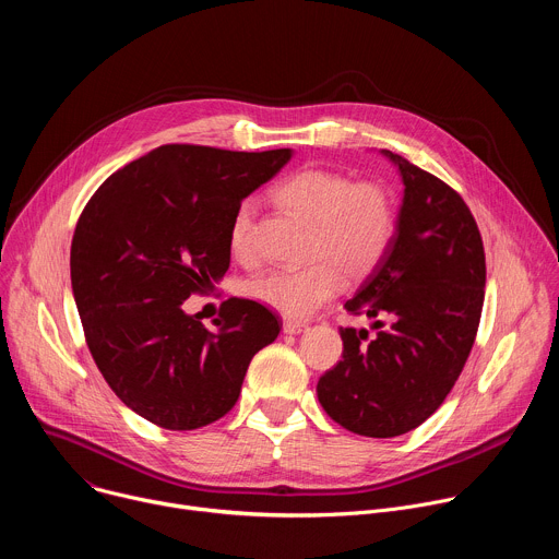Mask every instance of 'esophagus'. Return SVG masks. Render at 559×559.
Wrapping results in <instances>:
<instances>
[{
  "label": "esophagus",
  "mask_w": 559,
  "mask_h": 559,
  "mask_svg": "<svg viewBox=\"0 0 559 559\" xmlns=\"http://www.w3.org/2000/svg\"><path fill=\"white\" fill-rule=\"evenodd\" d=\"M305 330V323H300V321H283V332L285 334H300Z\"/></svg>",
  "instance_id": "1"
}]
</instances>
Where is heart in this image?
Listing matches in <instances>:
<instances>
[{"instance_id":"heart-1","label":"heart","mask_w":559,"mask_h":559,"mask_svg":"<svg viewBox=\"0 0 559 559\" xmlns=\"http://www.w3.org/2000/svg\"><path fill=\"white\" fill-rule=\"evenodd\" d=\"M278 205L309 223L307 254L298 267H274L246 281V296L287 318H305L330 300L349 278L371 274L384 259L395 231V210L389 192L373 181H358L336 170L305 168L278 181L272 190ZM227 243L238 261H250L252 205L236 207Z\"/></svg>"}]
</instances>
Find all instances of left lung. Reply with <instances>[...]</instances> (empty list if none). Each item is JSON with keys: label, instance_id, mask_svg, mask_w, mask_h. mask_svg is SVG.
Here are the masks:
<instances>
[{"label": "left lung", "instance_id": "obj_1", "mask_svg": "<svg viewBox=\"0 0 559 559\" xmlns=\"http://www.w3.org/2000/svg\"><path fill=\"white\" fill-rule=\"evenodd\" d=\"M405 186L393 241L345 302L367 330L341 328L343 360L318 380L328 416L367 438L420 427L455 384L485 302V248L462 197L438 177L382 150Z\"/></svg>", "mask_w": 559, "mask_h": 559}]
</instances>
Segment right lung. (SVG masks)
Wrapping results in <instances>:
<instances>
[{
    "label": "right lung",
    "instance_id": "right-lung-1",
    "mask_svg": "<svg viewBox=\"0 0 559 559\" xmlns=\"http://www.w3.org/2000/svg\"><path fill=\"white\" fill-rule=\"evenodd\" d=\"M289 158V147L162 145L110 175L79 216L70 281L88 349L152 425L192 431L223 418L254 354L276 341L278 316L257 300H225L216 332L183 302L223 278L236 207Z\"/></svg>",
    "mask_w": 559,
    "mask_h": 559
}]
</instances>
